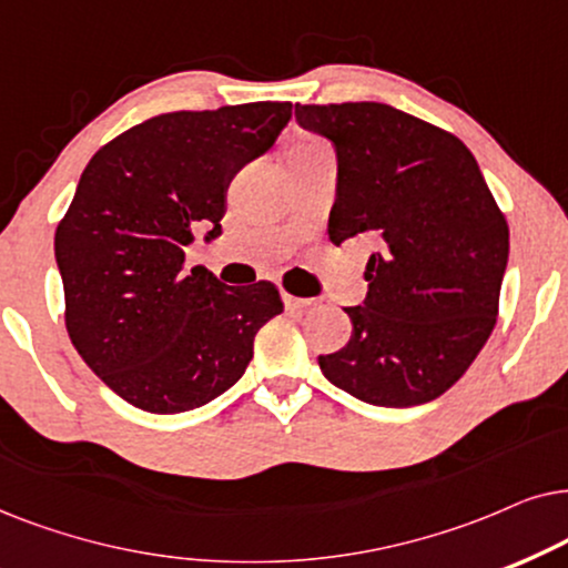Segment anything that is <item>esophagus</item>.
Here are the masks:
<instances>
[{
  "mask_svg": "<svg viewBox=\"0 0 568 568\" xmlns=\"http://www.w3.org/2000/svg\"><path fill=\"white\" fill-rule=\"evenodd\" d=\"M283 301H285V308H288V312H304V308L314 306L312 298H298V296H291V293H285Z\"/></svg>",
  "mask_w": 568,
  "mask_h": 568,
  "instance_id": "1",
  "label": "esophagus"
}]
</instances>
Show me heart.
I'll use <instances>...</instances> for the list:
<instances>
[{
    "mask_svg": "<svg viewBox=\"0 0 568 568\" xmlns=\"http://www.w3.org/2000/svg\"><path fill=\"white\" fill-rule=\"evenodd\" d=\"M304 148H320V142H314V140H301V142H296V145H293L291 150H304Z\"/></svg>",
    "mask_w": 568,
    "mask_h": 568,
    "instance_id": "1",
    "label": "heart"
}]
</instances>
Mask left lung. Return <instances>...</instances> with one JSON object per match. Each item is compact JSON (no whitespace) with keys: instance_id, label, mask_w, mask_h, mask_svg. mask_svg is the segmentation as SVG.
Here are the masks:
<instances>
[{"instance_id":"8db88e82","label":"left lung","mask_w":568,"mask_h":568,"mask_svg":"<svg viewBox=\"0 0 568 568\" xmlns=\"http://www.w3.org/2000/svg\"><path fill=\"white\" fill-rule=\"evenodd\" d=\"M304 130L332 140L337 200L329 241L368 233L353 335L320 355L335 387L368 405L413 407L444 395L494 332L509 225L470 150L387 103L298 105Z\"/></svg>"}]
</instances>
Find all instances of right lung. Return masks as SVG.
Instances as JSON below:
<instances>
[{
    "label": "right lung",
    "instance_id": "add662e5",
    "mask_svg": "<svg viewBox=\"0 0 568 568\" xmlns=\"http://www.w3.org/2000/svg\"><path fill=\"white\" fill-rule=\"evenodd\" d=\"M291 103L161 113L98 150L57 225L64 322L82 361L121 399L184 413L244 376L254 337L283 312L267 280L223 285L186 270L196 229L221 236L225 192L267 153Z\"/></svg>",
    "mask_w": 568,
    "mask_h": 568
}]
</instances>
